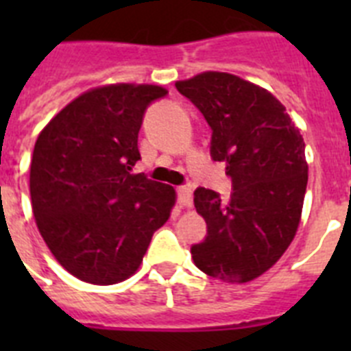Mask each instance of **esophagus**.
<instances>
[{
	"label": "esophagus",
	"mask_w": 351,
	"mask_h": 351,
	"mask_svg": "<svg viewBox=\"0 0 351 351\" xmlns=\"http://www.w3.org/2000/svg\"><path fill=\"white\" fill-rule=\"evenodd\" d=\"M178 202L181 207H191V204H193L191 186H181V188H178Z\"/></svg>",
	"instance_id": "obj_1"
}]
</instances>
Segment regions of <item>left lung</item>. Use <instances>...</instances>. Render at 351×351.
I'll return each instance as SVG.
<instances>
[{"instance_id":"8db88e82","label":"left lung","mask_w":351,"mask_h":351,"mask_svg":"<svg viewBox=\"0 0 351 351\" xmlns=\"http://www.w3.org/2000/svg\"><path fill=\"white\" fill-rule=\"evenodd\" d=\"M176 88L213 130L210 156L225 161L230 198L198 188L193 202L207 237L193 262L225 283H247L274 265L293 241L308 186L304 138L267 89L225 71H204Z\"/></svg>"}]
</instances>
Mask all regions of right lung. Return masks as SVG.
Segmentation results:
<instances>
[{
  "label": "right lung",
  "mask_w": 351,
  "mask_h": 351,
  "mask_svg": "<svg viewBox=\"0 0 351 351\" xmlns=\"http://www.w3.org/2000/svg\"><path fill=\"white\" fill-rule=\"evenodd\" d=\"M154 84H107L77 96L36 138L29 172L40 235L71 276L116 285L137 272L176 190L132 173Z\"/></svg>",
  "instance_id": "right-lung-1"
}]
</instances>
